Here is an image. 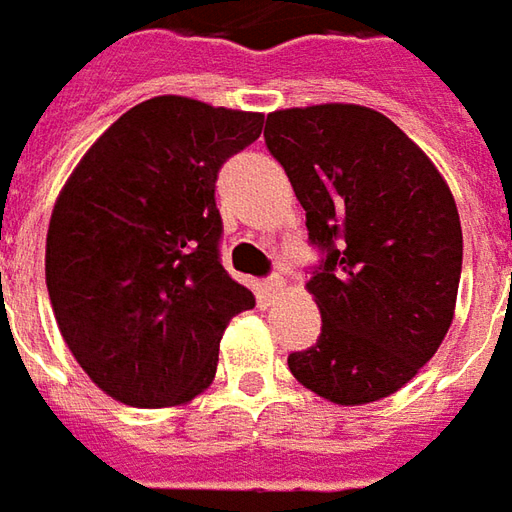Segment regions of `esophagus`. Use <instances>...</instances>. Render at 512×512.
<instances>
[{
  "label": "esophagus",
  "instance_id": "1",
  "mask_svg": "<svg viewBox=\"0 0 512 512\" xmlns=\"http://www.w3.org/2000/svg\"><path fill=\"white\" fill-rule=\"evenodd\" d=\"M262 287H264V292H267V295H278V292L284 290V278H281V276L264 278Z\"/></svg>",
  "mask_w": 512,
  "mask_h": 512
}]
</instances>
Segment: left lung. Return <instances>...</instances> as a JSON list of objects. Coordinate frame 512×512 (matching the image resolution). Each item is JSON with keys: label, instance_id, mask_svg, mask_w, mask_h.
I'll list each match as a JSON object with an SVG mask.
<instances>
[{"label": "left lung", "instance_id": "left-lung-1", "mask_svg": "<svg viewBox=\"0 0 512 512\" xmlns=\"http://www.w3.org/2000/svg\"><path fill=\"white\" fill-rule=\"evenodd\" d=\"M264 142L323 250L306 281L323 329L290 354L292 376L343 407L393 396L435 357L454 317L463 228L449 186L404 130L365 105L267 114Z\"/></svg>", "mask_w": 512, "mask_h": 512}]
</instances>
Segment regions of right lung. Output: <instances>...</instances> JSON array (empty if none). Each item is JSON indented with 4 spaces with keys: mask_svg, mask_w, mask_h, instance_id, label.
I'll return each mask as SVG.
<instances>
[{
    "mask_svg": "<svg viewBox=\"0 0 512 512\" xmlns=\"http://www.w3.org/2000/svg\"><path fill=\"white\" fill-rule=\"evenodd\" d=\"M264 116L189 97L122 114L80 158L47 231V290L88 379L130 407H178L217 373L253 292L220 264V167Z\"/></svg>",
    "mask_w": 512,
    "mask_h": 512,
    "instance_id": "right-lung-1",
    "label": "right lung"
}]
</instances>
